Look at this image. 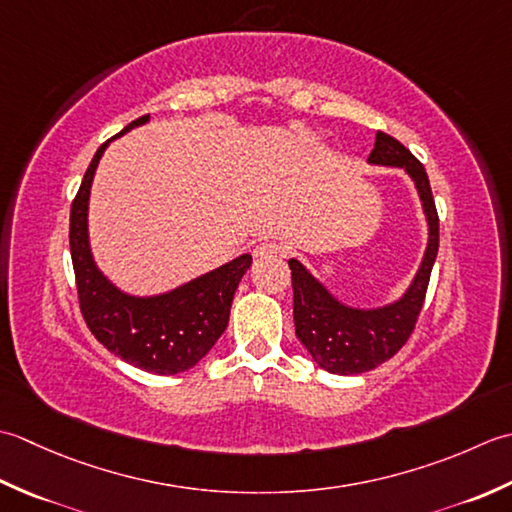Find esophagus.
Masks as SVG:
<instances>
[{
	"instance_id": "esophagus-1",
	"label": "esophagus",
	"mask_w": 512,
	"mask_h": 512,
	"mask_svg": "<svg viewBox=\"0 0 512 512\" xmlns=\"http://www.w3.org/2000/svg\"><path fill=\"white\" fill-rule=\"evenodd\" d=\"M287 254L285 245L274 243V241H267V243H260L254 249V258L256 260H267V258H283Z\"/></svg>"
}]
</instances>
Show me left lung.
Segmentation results:
<instances>
[{"mask_svg": "<svg viewBox=\"0 0 512 512\" xmlns=\"http://www.w3.org/2000/svg\"><path fill=\"white\" fill-rule=\"evenodd\" d=\"M369 163L404 168L411 176L429 221V245L409 291L398 302L380 309L342 305L298 260H289L296 336L322 369L340 375L371 371L404 347L422 311L437 247H440V218L424 165L387 132L375 134Z\"/></svg>", "mask_w": 512, "mask_h": 512, "instance_id": "left-lung-1", "label": "left lung"}]
</instances>
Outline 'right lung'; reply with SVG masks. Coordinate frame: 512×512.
<instances>
[{
  "label": "right lung",
  "instance_id": "add662e5",
  "mask_svg": "<svg viewBox=\"0 0 512 512\" xmlns=\"http://www.w3.org/2000/svg\"><path fill=\"white\" fill-rule=\"evenodd\" d=\"M148 119L150 114H145L125 125L117 137ZM108 143L92 156L70 207V256L81 316L103 347L132 367L159 375L183 373L223 336L234 291L252 265V256H238L170 294L137 298L119 291L97 269L88 245L90 185Z\"/></svg>",
  "mask_w": 512,
  "mask_h": 512
}]
</instances>
